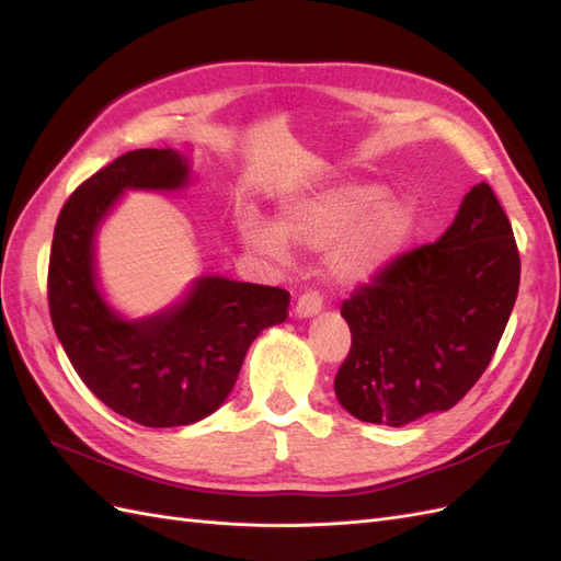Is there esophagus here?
Here are the masks:
<instances>
[{"instance_id": "1", "label": "esophagus", "mask_w": 561, "mask_h": 561, "mask_svg": "<svg viewBox=\"0 0 561 561\" xmlns=\"http://www.w3.org/2000/svg\"><path fill=\"white\" fill-rule=\"evenodd\" d=\"M320 310H322V298L318 294H306L296 300L294 314L298 320H310L314 314H320Z\"/></svg>"}]
</instances>
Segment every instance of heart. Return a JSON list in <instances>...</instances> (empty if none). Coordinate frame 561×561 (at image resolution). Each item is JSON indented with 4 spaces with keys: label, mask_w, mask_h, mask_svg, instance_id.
<instances>
[{
    "label": "heart",
    "mask_w": 561,
    "mask_h": 561,
    "mask_svg": "<svg viewBox=\"0 0 561 561\" xmlns=\"http://www.w3.org/2000/svg\"><path fill=\"white\" fill-rule=\"evenodd\" d=\"M420 208L405 194H383L375 182H341L277 213V225L255 213L237 218L239 241L272 265L289 263V243L327 251V267L339 284L357 286L379 277L403 253Z\"/></svg>",
    "instance_id": "b5f03b06"
}]
</instances>
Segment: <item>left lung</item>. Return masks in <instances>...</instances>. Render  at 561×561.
I'll use <instances>...</instances> for the list:
<instances>
[{
  "label": "left lung",
  "instance_id": "left-lung-1",
  "mask_svg": "<svg viewBox=\"0 0 561 561\" xmlns=\"http://www.w3.org/2000/svg\"><path fill=\"white\" fill-rule=\"evenodd\" d=\"M519 272L507 215L479 182L434 243L343 300L353 346L334 379L341 408L386 426L450 410L491 363Z\"/></svg>",
  "mask_w": 561,
  "mask_h": 561
}]
</instances>
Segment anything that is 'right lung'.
I'll return each instance as SVG.
<instances>
[{
	"mask_svg": "<svg viewBox=\"0 0 561 561\" xmlns=\"http://www.w3.org/2000/svg\"><path fill=\"white\" fill-rule=\"evenodd\" d=\"M190 158L175 149L118 156L66 201L49 255L54 332L84 386L113 412L168 428L206 420L234 389L255 336L282 324L289 294L275 286L196 277L182 298L144 318L108 304L96 237L127 192H182Z\"/></svg>",
	"mask_w": 561,
	"mask_h": 561,
	"instance_id": "add662e5",
	"label": "right lung"
}]
</instances>
